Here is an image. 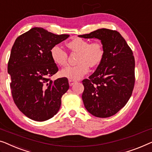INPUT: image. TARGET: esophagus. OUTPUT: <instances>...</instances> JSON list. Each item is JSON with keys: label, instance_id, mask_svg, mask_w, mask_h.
Instances as JSON below:
<instances>
[{"label": "esophagus", "instance_id": "1", "mask_svg": "<svg viewBox=\"0 0 152 152\" xmlns=\"http://www.w3.org/2000/svg\"><path fill=\"white\" fill-rule=\"evenodd\" d=\"M69 85H70V86H72V85L74 84V83H75L77 81H75V80H69Z\"/></svg>", "mask_w": 152, "mask_h": 152}]
</instances>
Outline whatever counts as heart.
Segmentation results:
<instances>
[{
    "label": "heart",
    "mask_w": 152,
    "mask_h": 152,
    "mask_svg": "<svg viewBox=\"0 0 152 152\" xmlns=\"http://www.w3.org/2000/svg\"><path fill=\"white\" fill-rule=\"evenodd\" d=\"M67 46L72 52L79 54L77 59V64L66 67L60 72L61 76L69 80H77L82 77L88 72L90 66H97L104 57V48L100 42L90 43L88 39L75 38L68 42ZM50 56L54 62L60 66L66 65L68 54L61 46H53L50 49Z\"/></svg>",
    "instance_id": "1"
}]
</instances>
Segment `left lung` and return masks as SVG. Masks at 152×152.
Wrapping results in <instances>:
<instances>
[{
  "label": "left lung",
  "instance_id": "8db88e82",
  "mask_svg": "<svg viewBox=\"0 0 152 152\" xmlns=\"http://www.w3.org/2000/svg\"><path fill=\"white\" fill-rule=\"evenodd\" d=\"M83 38H98L104 48V57L88 79L82 81V100L94 116L107 118L123 108L132 96L135 83V60L126 41L115 30L100 28Z\"/></svg>",
  "mask_w": 152,
  "mask_h": 152
}]
</instances>
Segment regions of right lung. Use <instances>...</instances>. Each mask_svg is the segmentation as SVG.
I'll list each match as a JSON object with an SVG mask.
<instances>
[{
	"mask_svg": "<svg viewBox=\"0 0 152 152\" xmlns=\"http://www.w3.org/2000/svg\"><path fill=\"white\" fill-rule=\"evenodd\" d=\"M69 37L34 27L18 37L13 45L7 66L12 97L18 108L31 119L45 121L60 108L61 96L69 84L66 77L50 80L58 71L50 49Z\"/></svg>",
	"mask_w": 152,
	"mask_h": 152,
	"instance_id": "obj_1",
	"label": "right lung"
}]
</instances>
